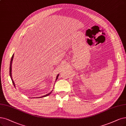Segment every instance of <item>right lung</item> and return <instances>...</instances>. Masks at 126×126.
<instances>
[{
    "instance_id": "obj_1",
    "label": "right lung",
    "mask_w": 126,
    "mask_h": 126,
    "mask_svg": "<svg viewBox=\"0 0 126 126\" xmlns=\"http://www.w3.org/2000/svg\"><path fill=\"white\" fill-rule=\"evenodd\" d=\"M13 55H14V54H13V55L12 56V58H11V59L10 64V70H9V72H10V73H9V74H10V76L11 79V80H12V81L13 84L14 86H15V82H14V81H13V79H12V74H11V69H12V68H11V67H12V60H13ZM59 75V74H58V76H57V78H56V79H58ZM51 92H50L49 94H46V95H44V96H43L39 97H45V96H48V95H49L51 94Z\"/></svg>"
}]
</instances>
